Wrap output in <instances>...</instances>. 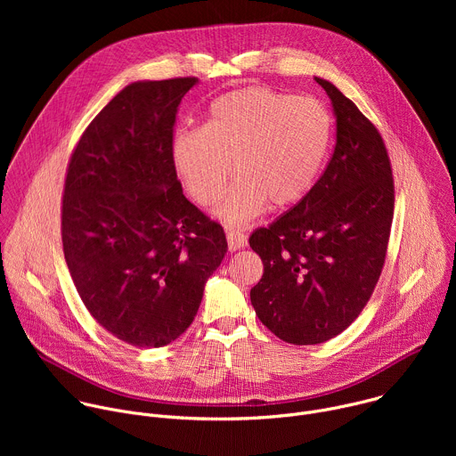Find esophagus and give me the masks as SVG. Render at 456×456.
I'll return each mask as SVG.
<instances>
[{"label": "esophagus", "instance_id": "esophagus-1", "mask_svg": "<svg viewBox=\"0 0 456 456\" xmlns=\"http://www.w3.org/2000/svg\"><path fill=\"white\" fill-rule=\"evenodd\" d=\"M227 234V243H229V250H238L243 248L247 245V234L241 229L236 227H227L225 229Z\"/></svg>", "mask_w": 456, "mask_h": 456}]
</instances>
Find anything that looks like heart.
Returning a JSON list of instances; mask_svg holds the SVG:
<instances>
[{
    "label": "heart",
    "instance_id": "b5f03b06",
    "mask_svg": "<svg viewBox=\"0 0 456 456\" xmlns=\"http://www.w3.org/2000/svg\"><path fill=\"white\" fill-rule=\"evenodd\" d=\"M332 141V117L319 101L265 86H248L216 97L202 127L180 129L173 162L191 199L218 200L216 215L245 224L267 204L289 208L312 189Z\"/></svg>",
    "mask_w": 456,
    "mask_h": 456
}]
</instances>
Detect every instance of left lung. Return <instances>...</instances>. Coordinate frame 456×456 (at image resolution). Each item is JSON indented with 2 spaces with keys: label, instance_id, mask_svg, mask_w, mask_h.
I'll return each mask as SVG.
<instances>
[{
  "label": "left lung",
  "instance_id": "8db88e82",
  "mask_svg": "<svg viewBox=\"0 0 456 456\" xmlns=\"http://www.w3.org/2000/svg\"><path fill=\"white\" fill-rule=\"evenodd\" d=\"M334 153L303 200L248 243L264 262L250 303L290 345H319L357 319L380 278L394 222L395 185L379 129L332 83Z\"/></svg>",
  "mask_w": 456,
  "mask_h": 456
}]
</instances>
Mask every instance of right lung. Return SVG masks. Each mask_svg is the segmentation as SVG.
<instances>
[{"label": "right lung", "instance_id": "right-lung-1", "mask_svg": "<svg viewBox=\"0 0 456 456\" xmlns=\"http://www.w3.org/2000/svg\"><path fill=\"white\" fill-rule=\"evenodd\" d=\"M197 77L141 81L88 124L64 178L62 252L94 319L159 348L187 330L227 252L222 225L182 192L173 135Z\"/></svg>", "mask_w": 456, "mask_h": 456}]
</instances>
